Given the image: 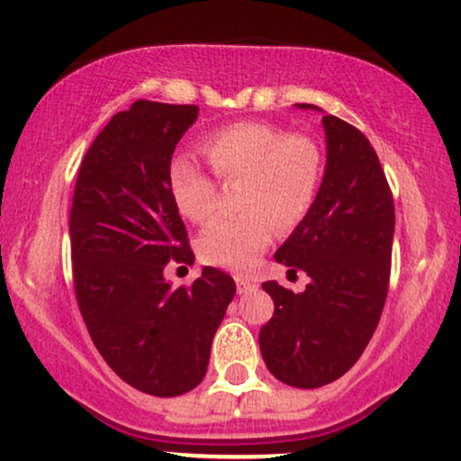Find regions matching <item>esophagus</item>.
<instances>
[{
  "label": "esophagus",
  "mask_w": 461,
  "mask_h": 461,
  "mask_svg": "<svg viewBox=\"0 0 461 461\" xmlns=\"http://www.w3.org/2000/svg\"><path fill=\"white\" fill-rule=\"evenodd\" d=\"M236 290H238V294H247V293H251V290H256V284L249 282L247 277H236Z\"/></svg>",
  "instance_id": "1"
}]
</instances>
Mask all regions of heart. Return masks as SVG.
<instances>
[{
    "label": "heart",
    "instance_id": "heart-1",
    "mask_svg": "<svg viewBox=\"0 0 461 461\" xmlns=\"http://www.w3.org/2000/svg\"><path fill=\"white\" fill-rule=\"evenodd\" d=\"M201 151L221 182H238V205L245 214L210 221L197 238L201 260L230 271H247L279 231L297 227L319 197L322 182L321 147L308 136L285 134L264 121H240L212 131ZM168 193L184 219H208L216 184L186 158L168 168Z\"/></svg>",
    "mask_w": 461,
    "mask_h": 461
}]
</instances>
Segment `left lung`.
<instances>
[{
    "label": "left lung",
    "mask_w": 461,
    "mask_h": 461,
    "mask_svg": "<svg viewBox=\"0 0 461 461\" xmlns=\"http://www.w3.org/2000/svg\"><path fill=\"white\" fill-rule=\"evenodd\" d=\"M322 130L327 160L319 197L275 251L293 273H308L310 284L297 294L277 282L262 284L275 303L260 330L262 357L294 388H321L357 362L377 330L393 258L394 201L377 153L338 116H322Z\"/></svg>",
    "instance_id": "8db88e82"
}]
</instances>
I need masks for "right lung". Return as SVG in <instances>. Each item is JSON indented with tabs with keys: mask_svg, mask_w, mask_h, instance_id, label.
Returning <instances> with one entry per match:
<instances>
[{
	"mask_svg": "<svg viewBox=\"0 0 461 461\" xmlns=\"http://www.w3.org/2000/svg\"><path fill=\"white\" fill-rule=\"evenodd\" d=\"M197 105L139 99L88 147L73 194V284L95 347L140 393L177 396L205 377L212 338L236 284L203 267L193 285L164 279L168 260L193 262L168 193L179 139Z\"/></svg>",
	"mask_w": 461,
	"mask_h": 461,
	"instance_id": "obj_1",
	"label": "right lung"
}]
</instances>
